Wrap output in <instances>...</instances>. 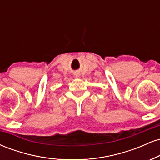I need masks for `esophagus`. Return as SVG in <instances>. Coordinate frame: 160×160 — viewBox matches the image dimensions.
Masks as SVG:
<instances>
[{
	"label": "esophagus",
	"mask_w": 160,
	"mask_h": 160,
	"mask_svg": "<svg viewBox=\"0 0 160 160\" xmlns=\"http://www.w3.org/2000/svg\"><path fill=\"white\" fill-rule=\"evenodd\" d=\"M76 78H77V76H76Z\"/></svg>",
	"instance_id": "obj_1"
}]
</instances>
